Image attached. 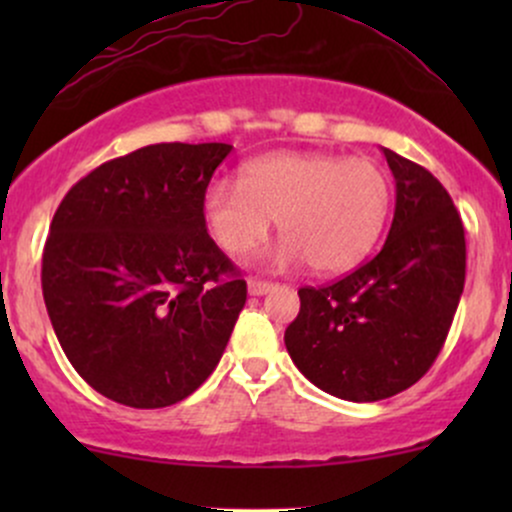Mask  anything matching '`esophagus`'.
Returning <instances> with one entry per match:
<instances>
[{"mask_svg": "<svg viewBox=\"0 0 512 512\" xmlns=\"http://www.w3.org/2000/svg\"><path fill=\"white\" fill-rule=\"evenodd\" d=\"M272 289H274L272 281H262V279H250L248 281L250 296H264V293H269Z\"/></svg>", "mask_w": 512, "mask_h": 512, "instance_id": "1", "label": "esophagus"}]
</instances>
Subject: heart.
I'll list each match as a JSON object with an SVG mask.
<instances>
[{
    "mask_svg": "<svg viewBox=\"0 0 512 512\" xmlns=\"http://www.w3.org/2000/svg\"><path fill=\"white\" fill-rule=\"evenodd\" d=\"M390 197L385 168L370 158L284 151L250 161L238 182H211L202 219L228 257L255 250L274 219L284 238L274 262L305 260L315 274H342L378 243Z\"/></svg>",
    "mask_w": 512,
    "mask_h": 512,
    "instance_id": "heart-1",
    "label": "heart"
}]
</instances>
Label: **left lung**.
I'll list each match as a JSON object with an SVG mask.
<instances>
[{
  "instance_id": "1",
  "label": "left lung",
  "mask_w": 512,
  "mask_h": 512,
  "mask_svg": "<svg viewBox=\"0 0 512 512\" xmlns=\"http://www.w3.org/2000/svg\"><path fill=\"white\" fill-rule=\"evenodd\" d=\"M395 216L373 260L322 289L298 291L286 327L291 361L327 395L378 402L424 378L443 349L464 289V228L426 168L383 149Z\"/></svg>"
}]
</instances>
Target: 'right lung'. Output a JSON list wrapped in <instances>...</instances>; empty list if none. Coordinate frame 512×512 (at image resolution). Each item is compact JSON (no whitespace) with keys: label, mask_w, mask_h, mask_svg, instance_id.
<instances>
[{"label":"right lung","mask_w":512,"mask_h":512,"mask_svg":"<svg viewBox=\"0 0 512 512\" xmlns=\"http://www.w3.org/2000/svg\"><path fill=\"white\" fill-rule=\"evenodd\" d=\"M231 144H151L81 178L55 211L43 298L76 373L134 409L209 378L248 286L209 238L202 197Z\"/></svg>","instance_id":"add662e5"}]
</instances>
